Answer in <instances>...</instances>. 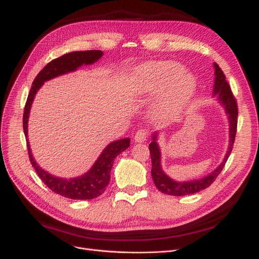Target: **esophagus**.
<instances>
[{"instance_id": "34e87169", "label": "esophagus", "mask_w": 259, "mask_h": 259, "mask_svg": "<svg viewBox=\"0 0 259 259\" xmlns=\"http://www.w3.org/2000/svg\"><path fill=\"white\" fill-rule=\"evenodd\" d=\"M147 139H148V131L145 129H141L134 134V141L137 143H143Z\"/></svg>"}]
</instances>
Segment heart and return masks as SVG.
<instances>
[{"label": "heart", "mask_w": 259, "mask_h": 259, "mask_svg": "<svg viewBox=\"0 0 259 259\" xmlns=\"http://www.w3.org/2000/svg\"><path fill=\"white\" fill-rule=\"evenodd\" d=\"M184 72V67L174 62L141 66L133 74L131 90L137 94L166 90L158 108L167 116L174 115L187 105L195 91L194 78Z\"/></svg>", "instance_id": "1"}]
</instances>
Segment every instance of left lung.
<instances>
[{
	"mask_svg": "<svg viewBox=\"0 0 259 259\" xmlns=\"http://www.w3.org/2000/svg\"><path fill=\"white\" fill-rule=\"evenodd\" d=\"M215 68V81H214V95L219 97L220 102L225 106L226 111L229 114V121H230V147L229 150L226 154V157L224 161L220 165V167L216 170H214L210 175L206 176L201 180H196L192 182H185V183H178L172 181L169 176H167L164 171L161 170L160 167V152L159 148L156 144V133L153 134V139L151 144L149 145V150H150L151 154V160H152V170L151 175L153 182L156 186V188L160 192L173 195V196H184L197 193L201 190L210 187L214 181L216 180L224 169L226 162L228 160V157L232 151L233 144L236 137L237 131V115H238V108H237V102L234 97V94L230 88V85L226 79V75L223 72V70L217 64H214Z\"/></svg>",
	"mask_w": 259,
	"mask_h": 259,
	"instance_id": "1",
	"label": "left lung"
}]
</instances>
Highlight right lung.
<instances>
[{
	"label": "right lung",
	"mask_w": 259,
	"mask_h": 259,
	"mask_svg": "<svg viewBox=\"0 0 259 259\" xmlns=\"http://www.w3.org/2000/svg\"><path fill=\"white\" fill-rule=\"evenodd\" d=\"M103 56L101 50H86V51H73L66 53L64 56L54 59L49 62L42 70L35 76L31 89L29 91L28 98H27L24 114H23V129L25 137L27 138L28 131H27V124H28V116L34 95L43 85L45 80L59 76L61 74L74 71L76 68L83 64L88 65L97 62ZM27 148H28V155L32 167L34 168L39 179L54 193L68 197L71 199H92L100 196L104 193L106 187L110 182V172L113 166L115 157L125 151L130 146V140L124 139L108 145L105 150L102 152L99 159L95 161L93 167L83 176L75 179H59L49 174L40 168L33 158L29 147L28 140H27Z\"/></svg>",
	"instance_id": "right-lung-1"
}]
</instances>
